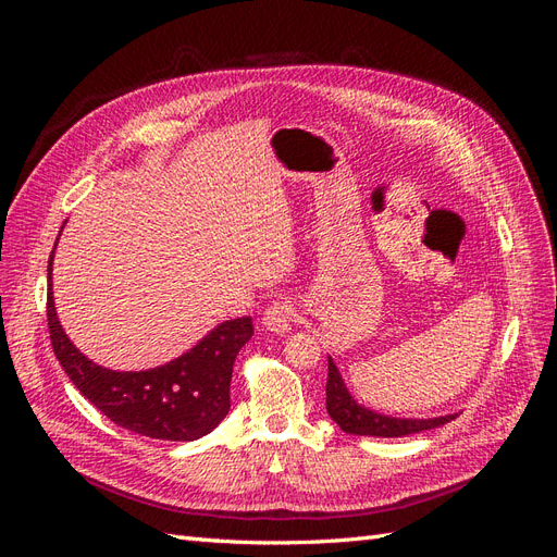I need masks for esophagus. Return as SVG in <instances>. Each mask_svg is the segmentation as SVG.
<instances>
[{
  "label": "esophagus",
  "instance_id": "obj_1",
  "mask_svg": "<svg viewBox=\"0 0 557 557\" xmlns=\"http://www.w3.org/2000/svg\"><path fill=\"white\" fill-rule=\"evenodd\" d=\"M295 315L297 313H295V307L290 305V301H283L281 299V301H274V305L264 311L262 325L269 332H274V334H285V332L293 327Z\"/></svg>",
  "mask_w": 557,
  "mask_h": 557
}]
</instances>
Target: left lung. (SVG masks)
I'll use <instances>...</instances> for the list:
<instances>
[{
	"mask_svg": "<svg viewBox=\"0 0 557 557\" xmlns=\"http://www.w3.org/2000/svg\"><path fill=\"white\" fill-rule=\"evenodd\" d=\"M325 393H327V413L346 434L387 436V440H391V436H407L423 430L442 428L458 416V413H448L440 418H395V416H385V413L367 409L348 393V387L339 374V369H336V364L332 362V358H327Z\"/></svg>",
	"mask_w": 557,
	"mask_h": 557,
	"instance_id": "1",
	"label": "left lung"
}]
</instances>
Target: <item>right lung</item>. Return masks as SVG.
<instances>
[{"mask_svg":"<svg viewBox=\"0 0 557 557\" xmlns=\"http://www.w3.org/2000/svg\"><path fill=\"white\" fill-rule=\"evenodd\" d=\"M53 256L55 250L48 258L46 313L50 344L81 395L115 425L150 440L195 442L221 423L230 411L234 360L252 336L250 315L215 325L205 339L172 362L144 372H113L88 360L64 334L55 313L53 281H50Z\"/></svg>","mask_w":557,"mask_h":557,"instance_id":"1","label":"right lung"}]
</instances>
